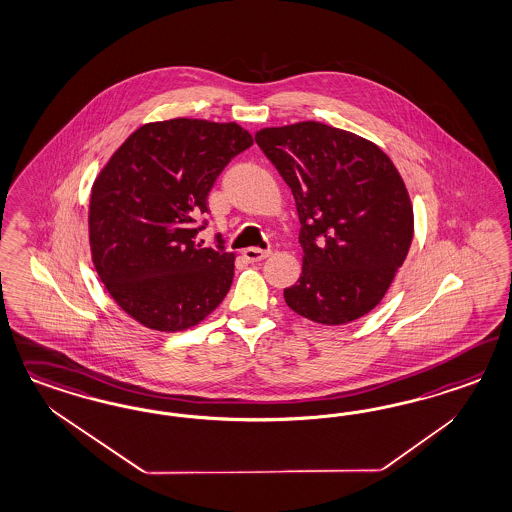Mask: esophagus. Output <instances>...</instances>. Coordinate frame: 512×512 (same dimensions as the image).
Wrapping results in <instances>:
<instances>
[{
    "label": "esophagus",
    "instance_id": "34e87169",
    "mask_svg": "<svg viewBox=\"0 0 512 512\" xmlns=\"http://www.w3.org/2000/svg\"><path fill=\"white\" fill-rule=\"evenodd\" d=\"M267 256H271L269 248L264 250V248L250 247L245 250V258H247L248 262H262Z\"/></svg>",
    "mask_w": 512,
    "mask_h": 512
}]
</instances>
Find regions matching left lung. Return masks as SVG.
<instances>
[{
	"label": "left lung",
	"instance_id": "8db88e82",
	"mask_svg": "<svg viewBox=\"0 0 512 512\" xmlns=\"http://www.w3.org/2000/svg\"><path fill=\"white\" fill-rule=\"evenodd\" d=\"M256 143L296 199L303 271L286 305L339 326L373 311L413 241V205L396 165L360 135L320 122L264 128Z\"/></svg>",
	"mask_w": 512,
	"mask_h": 512
}]
</instances>
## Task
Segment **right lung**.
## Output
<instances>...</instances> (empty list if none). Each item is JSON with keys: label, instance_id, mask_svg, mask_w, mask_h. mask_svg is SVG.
<instances>
[{"label": "right lung", "instance_id": "1", "mask_svg": "<svg viewBox=\"0 0 512 512\" xmlns=\"http://www.w3.org/2000/svg\"><path fill=\"white\" fill-rule=\"evenodd\" d=\"M252 145L235 122L173 118L141 126L101 169L90 196V248L99 279L145 328L179 331L215 311L235 254L216 235L198 243L199 216L231 158Z\"/></svg>", "mask_w": 512, "mask_h": 512}]
</instances>
